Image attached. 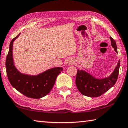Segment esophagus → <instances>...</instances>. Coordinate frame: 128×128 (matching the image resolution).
I'll use <instances>...</instances> for the list:
<instances>
[{
	"label": "esophagus",
	"mask_w": 128,
	"mask_h": 128,
	"mask_svg": "<svg viewBox=\"0 0 128 128\" xmlns=\"http://www.w3.org/2000/svg\"><path fill=\"white\" fill-rule=\"evenodd\" d=\"M74 62L73 59H69L67 63H68L69 66H70V65H72V64H74Z\"/></svg>",
	"instance_id": "obj_1"
}]
</instances>
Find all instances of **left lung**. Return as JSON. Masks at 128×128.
I'll list each match as a JSON object with an SVG mask.
<instances>
[{"label": "left lung", "instance_id": "1", "mask_svg": "<svg viewBox=\"0 0 128 128\" xmlns=\"http://www.w3.org/2000/svg\"><path fill=\"white\" fill-rule=\"evenodd\" d=\"M111 43L116 52H118L116 43L111 36ZM120 61L109 77L104 78H96L84 70H77L76 78V85L79 92L85 96L98 97L113 87L118 80Z\"/></svg>", "mask_w": 128, "mask_h": 128}]
</instances>
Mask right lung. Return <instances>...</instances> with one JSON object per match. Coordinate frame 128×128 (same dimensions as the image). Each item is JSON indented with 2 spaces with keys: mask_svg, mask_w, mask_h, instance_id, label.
I'll return each instance as SVG.
<instances>
[{
  "mask_svg": "<svg viewBox=\"0 0 128 128\" xmlns=\"http://www.w3.org/2000/svg\"><path fill=\"white\" fill-rule=\"evenodd\" d=\"M19 35L20 34L10 42L6 58V67L8 80L13 87L28 98H42L50 92L56 77L63 68H52L36 76L25 74L19 72L14 65L12 54L13 43Z\"/></svg>",
  "mask_w": 128,
  "mask_h": 128,
  "instance_id": "obj_1",
  "label": "right lung"
}]
</instances>
